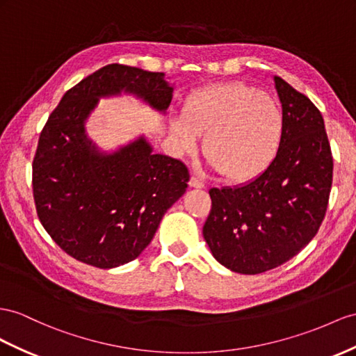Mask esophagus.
<instances>
[{
  "mask_svg": "<svg viewBox=\"0 0 356 356\" xmlns=\"http://www.w3.org/2000/svg\"><path fill=\"white\" fill-rule=\"evenodd\" d=\"M189 186L191 188H197V189H202V188H204V184L202 180H200L198 177H195V176H193L191 177V180H189Z\"/></svg>",
  "mask_w": 356,
  "mask_h": 356,
  "instance_id": "34e87169",
  "label": "esophagus"
}]
</instances>
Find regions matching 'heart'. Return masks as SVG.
Returning <instances> with one entry per match:
<instances>
[{
  "label": "heart",
  "mask_w": 356,
  "mask_h": 356,
  "mask_svg": "<svg viewBox=\"0 0 356 356\" xmlns=\"http://www.w3.org/2000/svg\"><path fill=\"white\" fill-rule=\"evenodd\" d=\"M181 152H195L204 136V154L222 179L247 184L275 159L284 132L278 102L243 81H232L191 95L184 113L170 120Z\"/></svg>",
  "instance_id": "heart-1"
}]
</instances>
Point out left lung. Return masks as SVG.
I'll list each match as a JSON object with an SVG mask.
<instances>
[{
	"mask_svg": "<svg viewBox=\"0 0 356 356\" xmlns=\"http://www.w3.org/2000/svg\"><path fill=\"white\" fill-rule=\"evenodd\" d=\"M284 132L269 168L248 184L212 188L203 236L222 266L245 275L277 268L321 227L332 185V154L321 111L273 76Z\"/></svg>",
	"mask_w": 356,
	"mask_h": 356,
	"instance_id": "8db88e82",
	"label": "left lung"
}]
</instances>
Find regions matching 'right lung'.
Masks as SVG:
<instances>
[{"mask_svg":"<svg viewBox=\"0 0 356 356\" xmlns=\"http://www.w3.org/2000/svg\"><path fill=\"white\" fill-rule=\"evenodd\" d=\"M175 87L161 72L108 65L66 91L40 134L33 194L43 229L74 259L100 269L135 260L188 188L184 162L138 136L104 152L86 132L99 99L134 95L165 113Z\"/></svg>","mask_w":356,"mask_h":356,"instance_id":"add662e5","label":"right lung"}]
</instances>
